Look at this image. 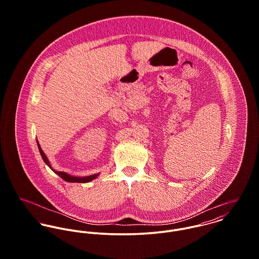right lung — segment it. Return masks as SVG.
<instances>
[{
    "mask_svg": "<svg viewBox=\"0 0 259 259\" xmlns=\"http://www.w3.org/2000/svg\"><path fill=\"white\" fill-rule=\"evenodd\" d=\"M37 148H38V151H39V153H40V156H41V158H42V160L45 161V163L56 174V175H58L60 178H62L64 181H66V182H68V183H80V184H85V183H90V182H92L93 180H95V179H97L99 176H100V174H95V175H92V176H87V177H74V176H71L70 174H67V172H65V171H58V170H56L55 168H53V166H52V164H51V162H50V160L48 159V157H47V155L45 154V152L42 151V149L40 148V146H39V144H38V142L37 141Z\"/></svg>",
    "mask_w": 259,
    "mask_h": 259,
    "instance_id": "1",
    "label": "right lung"
}]
</instances>
